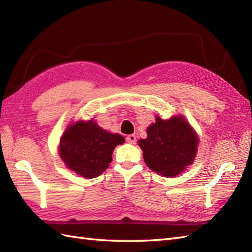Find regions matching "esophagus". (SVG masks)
I'll return each instance as SVG.
<instances>
[{
	"label": "esophagus",
	"mask_w": 252,
	"mask_h": 252,
	"mask_svg": "<svg viewBox=\"0 0 252 252\" xmlns=\"http://www.w3.org/2000/svg\"><path fill=\"white\" fill-rule=\"evenodd\" d=\"M126 142L128 144H135L136 143V136L134 135V134H130V135L126 136Z\"/></svg>",
	"instance_id": "obj_1"
}]
</instances>
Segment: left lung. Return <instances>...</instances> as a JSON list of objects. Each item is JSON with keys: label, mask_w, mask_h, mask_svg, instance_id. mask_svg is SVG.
Here are the masks:
<instances>
[{"label": "left lung", "mask_w": 252, "mask_h": 252, "mask_svg": "<svg viewBox=\"0 0 252 252\" xmlns=\"http://www.w3.org/2000/svg\"><path fill=\"white\" fill-rule=\"evenodd\" d=\"M198 139L183 117L162 120L147 128V138L139 139L145 163L154 172L173 177L194 160Z\"/></svg>", "instance_id": "obj_1"}]
</instances>
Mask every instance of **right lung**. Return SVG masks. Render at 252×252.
<instances>
[{"mask_svg":"<svg viewBox=\"0 0 252 252\" xmlns=\"http://www.w3.org/2000/svg\"><path fill=\"white\" fill-rule=\"evenodd\" d=\"M124 142V136L105 131L93 120L78 121L64 132L60 157L69 169L80 176L97 177L112 162L116 146Z\"/></svg>","mask_w":252,"mask_h":252,"instance_id":"1","label":"right lung"}]
</instances>
